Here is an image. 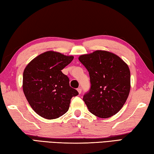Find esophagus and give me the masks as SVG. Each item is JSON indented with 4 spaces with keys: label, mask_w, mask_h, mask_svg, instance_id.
I'll return each instance as SVG.
<instances>
[{
    "label": "esophagus",
    "mask_w": 154,
    "mask_h": 154,
    "mask_svg": "<svg viewBox=\"0 0 154 154\" xmlns=\"http://www.w3.org/2000/svg\"><path fill=\"white\" fill-rule=\"evenodd\" d=\"M77 92H78V93H79V94H80L82 93V88H77Z\"/></svg>",
    "instance_id": "esophagus-1"
}]
</instances>
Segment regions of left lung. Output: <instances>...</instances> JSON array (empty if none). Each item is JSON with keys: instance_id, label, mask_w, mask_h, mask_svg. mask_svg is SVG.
<instances>
[{"instance_id": "8db88e82", "label": "left lung", "mask_w": 154, "mask_h": 154, "mask_svg": "<svg viewBox=\"0 0 154 154\" xmlns=\"http://www.w3.org/2000/svg\"><path fill=\"white\" fill-rule=\"evenodd\" d=\"M89 72L91 88L83 100L89 111L100 118H108L122 108L130 90V72L118 56L96 50L79 57Z\"/></svg>"}]
</instances>
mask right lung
Returning a JSON list of instances; mask_svg holds the SVG:
<instances>
[{"label": "right lung", "instance_id": "1", "mask_svg": "<svg viewBox=\"0 0 154 154\" xmlns=\"http://www.w3.org/2000/svg\"><path fill=\"white\" fill-rule=\"evenodd\" d=\"M73 58L72 56L48 51L26 66L23 91L31 107L42 118H60L69 110L72 96L79 94L70 87L69 77L62 72Z\"/></svg>", "mask_w": 154, "mask_h": 154}]
</instances>
